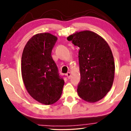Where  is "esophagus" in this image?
I'll use <instances>...</instances> for the list:
<instances>
[{
	"label": "esophagus",
	"instance_id": "obj_1",
	"mask_svg": "<svg viewBox=\"0 0 131 131\" xmlns=\"http://www.w3.org/2000/svg\"><path fill=\"white\" fill-rule=\"evenodd\" d=\"M66 76H67L68 79H70L71 77V73L70 72H67V74H66Z\"/></svg>",
	"mask_w": 131,
	"mask_h": 131
}]
</instances>
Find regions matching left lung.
<instances>
[{"label": "left lung", "instance_id": "left-lung-1", "mask_svg": "<svg viewBox=\"0 0 131 131\" xmlns=\"http://www.w3.org/2000/svg\"><path fill=\"white\" fill-rule=\"evenodd\" d=\"M68 38L80 49L79 96L89 103L99 101L109 92L114 80L115 66L110 46L100 36L88 30L76 32Z\"/></svg>", "mask_w": 131, "mask_h": 131}]
</instances>
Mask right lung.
Masks as SVG:
<instances>
[{"label":"right lung","instance_id":"1","mask_svg":"<svg viewBox=\"0 0 131 131\" xmlns=\"http://www.w3.org/2000/svg\"><path fill=\"white\" fill-rule=\"evenodd\" d=\"M57 37L48 33L31 37L25 46L21 58V74L30 95L45 105L60 98L64 85L51 56Z\"/></svg>","mask_w":131,"mask_h":131}]
</instances>
